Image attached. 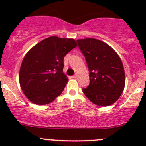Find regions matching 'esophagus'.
<instances>
[{"label":"esophagus","instance_id":"1","mask_svg":"<svg viewBox=\"0 0 146 146\" xmlns=\"http://www.w3.org/2000/svg\"><path fill=\"white\" fill-rule=\"evenodd\" d=\"M72 78H78V75L77 74L73 75V76H72Z\"/></svg>","mask_w":146,"mask_h":146}]
</instances>
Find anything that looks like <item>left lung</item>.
Returning <instances> with one entry per match:
<instances>
[{
    "label": "left lung",
    "mask_w": 146,
    "mask_h": 146,
    "mask_svg": "<svg viewBox=\"0 0 146 146\" xmlns=\"http://www.w3.org/2000/svg\"><path fill=\"white\" fill-rule=\"evenodd\" d=\"M77 43L90 71V84L82 92L97 105H111L119 99L125 86L120 57L110 46L98 39H78Z\"/></svg>",
    "instance_id": "8db88e82"
}]
</instances>
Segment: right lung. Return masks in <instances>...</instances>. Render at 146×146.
I'll use <instances>...</instances> for the list:
<instances>
[{"label":"right lung","mask_w":146,"mask_h":146,"mask_svg":"<svg viewBox=\"0 0 146 146\" xmlns=\"http://www.w3.org/2000/svg\"><path fill=\"white\" fill-rule=\"evenodd\" d=\"M76 46L73 39L50 36L26 54L19 80L25 95L32 102L44 105L61 95L68 82L63 73L64 56Z\"/></svg>","instance_id":"add662e5"}]
</instances>
